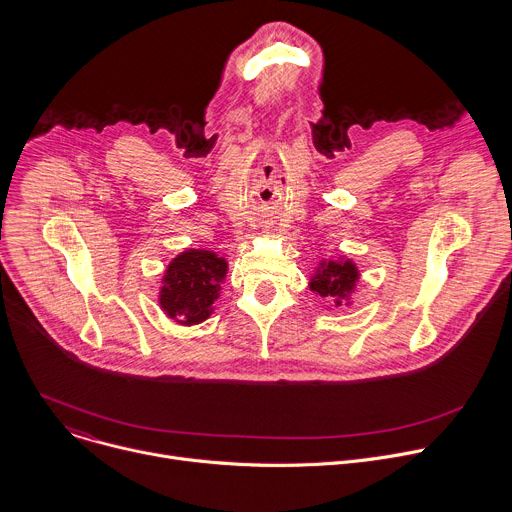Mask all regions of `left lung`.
<instances>
[{
  "label": "left lung",
  "mask_w": 512,
  "mask_h": 512,
  "mask_svg": "<svg viewBox=\"0 0 512 512\" xmlns=\"http://www.w3.org/2000/svg\"><path fill=\"white\" fill-rule=\"evenodd\" d=\"M358 279L360 271L352 259H324L310 277V289L328 300L334 308L350 306V296L356 289Z\"/></svg>",
  "instance_id": "obj_1"
}]
</instances>
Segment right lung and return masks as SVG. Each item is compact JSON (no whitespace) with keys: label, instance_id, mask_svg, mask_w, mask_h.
<instances>
[{"label":"right lung","instance_id":"1","mask_svg":"<svg viewBox=\"0 0 512 512\" xmlns=\"http://www.w3.org/2000/svg\"><path fill=\"white\" fill-rule=\"evenodd\" d=\"M229 263L206 249H186L164 271L160 308L182 326H194L210 318L221 296Z\"/></svg>","mask_w":512,"mask_h":512}]
</instances>
